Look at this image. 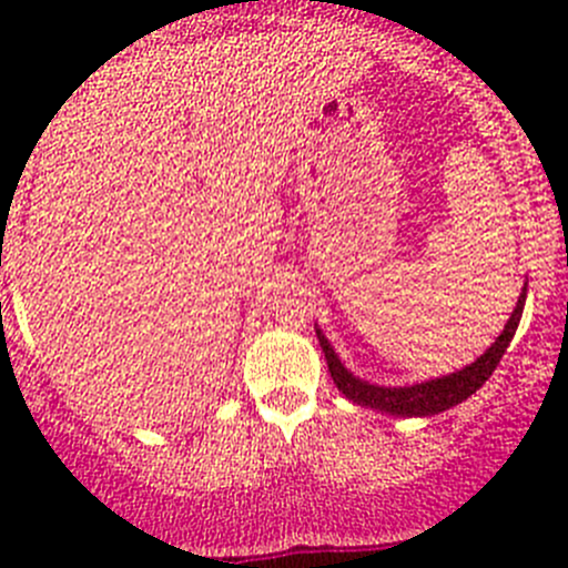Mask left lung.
I'll list each match as a JSON object with an SVG mask.
<instances>
[{
  "mask_svg": "<svg viewBox=\"0 0 568 568\" xmlns=\"http://www.w3.org/2000/svg\"><path fill=\"white\" fill-rule=\"evenodd\" d=\"M525 296H528V285L519 294L517 307H514L511 318H508L506 329L500 332L495 343L475 359L473 365H464L462 371L448 376H439V379L432 382H420V385H409V387H379L371 385V382H363L359 376H354L346 365L337 359L335 348L329 346V341L324 337V332L316 329L321 348H324L326 365H329V374L335 379L337 390L346 395L348 400L359 406H368V409H379L387 412V415H400V417H428V415H439V412L450 409V406L462 404L473 395L478 387H484V382L489 379L491 371L497 368V363L506 354L508 343H511L514 332H517L519 318H523V307H525Z\"/></svg>",
  "mask_w": 568,
  "mask_h": 568,
  "instance_id": "left-lung-1",
  "label": "left lung"
}]
</instances>
